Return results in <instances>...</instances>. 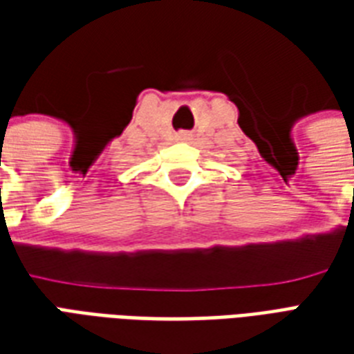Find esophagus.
I'll use <instances>...</instances> for the list:
<instances>
[{
  "instance_id": "obj_1",
  "label": "esophagus",
  "mask_w": 354,
  "mask_h": 354,
  "mask_svg": "<svg viewBox=\"0 0 354 354\" xmlns=\"http://www.w3.org/2000/svg\"><path fill=\"white\" fill-rule=\"evenodd\" d=\"M180 138L187 140V138H189V134H187V132H182V134H180Z\"/></svg>"
}]
</instances>
